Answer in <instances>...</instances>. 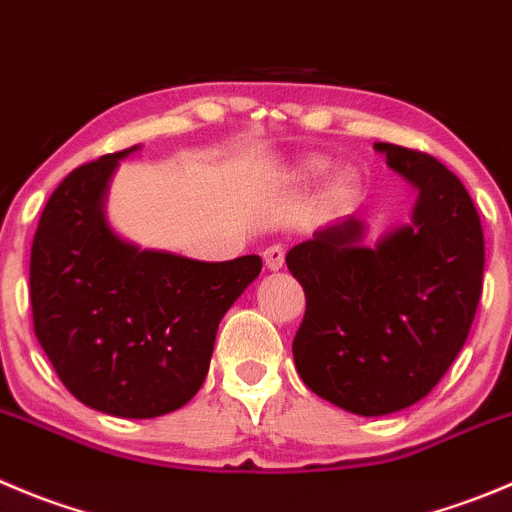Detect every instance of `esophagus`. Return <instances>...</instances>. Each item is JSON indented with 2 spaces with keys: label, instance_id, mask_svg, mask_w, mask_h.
Listing matches in <instances>:
<instances>
[{
  "label": "esophagus",
  "instance_id": "1",
  "mask_svg": "<svg viewBox=\"0 0 512 512\" xmlns=\"http://www.w3.org/2000/svg\"><path fill=\"white\" fill-rule=\"evenodd\" d=\"M284 261H286V256H284V248L281 246H269L264 251V264L269 271L284 269Z\"/></svg>",
  "mask_w": 512,
  "mask_h": 512
}]
</instances>
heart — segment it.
<instances>
[{
    "label": "heart",
    "mask_w": 512,
    "mask_h": 512,
    "mask_svg": "<svg viewBox=\"0 0 512 512\" xmlns=\"http://www.w3.org/2000/svg\"><path fill=\"white\" fill-rule=\"evenodd\" d=\"M329 170V163L324 158H304L294 165L291 175L296 180H314ZM359 196V175L352 168H342L332 175L329 186H326V203L334 211H344L352 206Z\"/></svg>",
    "instance_id": "obj_1"
}]
</instances>
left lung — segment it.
<instances>
[{
  "instance_id": "8db88e82",
  "label": "left lung",
  "mask_w": 512,
  "mask_h": 512,
  "mask_svg": "<svg viewBox=\"0 0 512 512\" xmlns=\"http://www.w3.org/2000/svg\"><path fill=\"white\" fill-rule=\"evenodd\" d=\"M417 191L410 223L367 243L347 216L286 253L306 294L294 362L306 387L362 417L432 392L465 344L483 291L480 216L455 173L432 155L374 143Z\"/></svg>"
}]
</instances>
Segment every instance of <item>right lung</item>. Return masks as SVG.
<instances>
[{"mask_svg":"<svg viewBox=\"0 0 512 512\" xmlns=\"http://www.w3.org/2000/svg\"><path fill=\"white\" fill-rule=\"evenodd\" d=\"M135 150L80 165L55 188L32 241L29 299L37 342L82 405L148 420L201 389L218 324L261 259L213 264L118 236L107 188Z\"/></svg>","mask_w":512,"mask_h":512,"instance_id":"obj_1","label":"right lung"}]
</instances>
